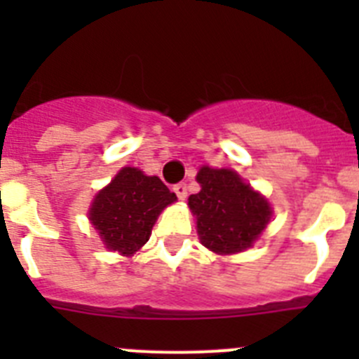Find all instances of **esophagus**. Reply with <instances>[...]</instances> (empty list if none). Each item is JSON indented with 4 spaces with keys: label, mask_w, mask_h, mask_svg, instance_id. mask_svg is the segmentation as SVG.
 Returning <instances> with one entry per match:
<instances>
[{
    "label": "esophagus",
    "mask_w": 359,
    "mask_h": 359,
    "mask_svg": "<svg viewBox=\"0 0 359 359\" xmlns=\"http://www.w3.org/2000/svg\"><path fill=\"white\" fill-rule=\"evenodd\" d=\"M174 192H176V196L180 199H185L189 196V192H187V183H177V185H174Z\"/></svg>",
    "instance_id": "obj_1"
}]
</instances>
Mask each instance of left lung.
<instances>
[{"label": "left lung", "mask_w": 359, "mask_h": 359, "mask_svg": "<svg viewBox=\"0 0 359 359\" xmlns=\"http://www.w3.org/2000/svg\"><path fill=\"white\" fill-rule=\"evenodd\" d=\"M198 182L201 190L190 196L189 207L203 246L219 255L250 248L271 217L268 201L230 169L201 167Z\"/></svg>", "instance_id": "left-lung-1"}]
</instances>
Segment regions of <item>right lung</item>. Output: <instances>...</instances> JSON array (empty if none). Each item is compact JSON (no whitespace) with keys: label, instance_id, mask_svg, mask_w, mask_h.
<instances>
[{"label":"right lung","instance_id":"right-lung-1","mask_svg":"<svg viewBox=\"0 0 359 359\" xmlns=\"http://www.w3.org/2000/svg\"><path fill=\"white\" fill-rule=\"evenodd\" d=\"M176 194L158 176H145L135 167H126L90 208V221L107 248L133 255L149 241L158 215Z\"/></svg>","mask_w":359,"mask_h":359}]
</instances>
